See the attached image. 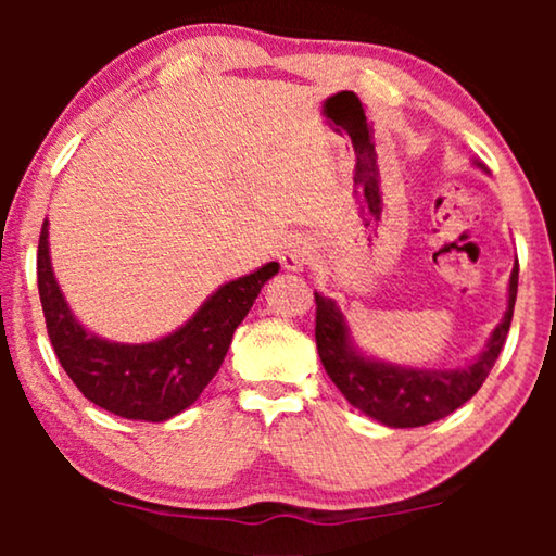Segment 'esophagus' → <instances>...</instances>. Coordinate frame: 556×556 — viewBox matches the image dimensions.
Wrapping results in <instances>:
<instances>
[{"label": "esophagus", "mask_w": 556, "mask_h": 556, "mask_svg": "<svg viewBox=\"0 0 556 556\" xmlns=\"http://www.w3.org/2000/svg\"><path fill=\"white\" fill-rule=\"evenodd\" d=\"M280 263L286 270H303L308 263V245L303 240H288V245L280 253Z\"/></svg>", "instance_id": "1"}]
</instances>
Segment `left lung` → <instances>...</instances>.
<instances>
[{"instance_id":"obj_1","label":"left lung","mask_w":556,"mask_h":556,"mask_svg":"<svg viewBox=\"0 0 556 556\" xmlns=\"http://www.w3.org/2000/svg\"><path fill=\"white\" fill-rule=\"evenodd\" d=\"M483 169L481 162H473ZM516 288H519V263L508 278L506 314L491 331L483 352L468 364L453 369L400 367L364 354L349 333L346 318L337 301L316 295V346L326 375L349 400V405L362 409L371 420L387 428H422L443 420L481 390L489 371L496 364L501 349L506 344L511 326Z\"/></svg>"}]
</instances>
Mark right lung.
I'll return each instance as SVG.
<instances>
[{
    "label": "right lung",
    "mask_w": 556,
    "mask_h": 556,
    "mask_svg": "<svg viewBox=\"0 0 556 556\" xmlns=\"http://www.w3.org/2000/svg\"><path fill=\"white\" fill-rule=\"evenodd\" d=\"M280 265L265 263L219 286L177 331L147 344H121L88 331L67 306L50 263L48 219L37 245V288L48 337L73 384L126 420L164 422L200 397L225 362L232 333Z\"/></svg>",
    "instance_id": "obj_1"
}]
</instances>
